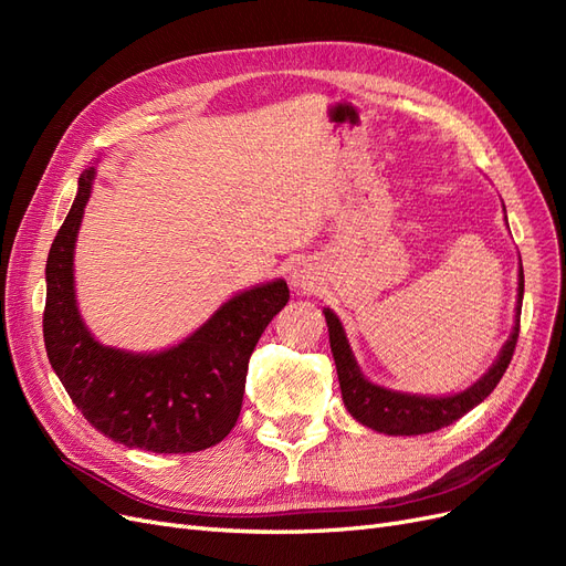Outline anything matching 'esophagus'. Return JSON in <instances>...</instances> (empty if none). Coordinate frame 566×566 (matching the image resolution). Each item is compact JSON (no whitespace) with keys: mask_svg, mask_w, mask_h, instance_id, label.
<instances>
[{"mask_svg":"<svg viewBox=\"0 0 566 566\" xmlns=\"http://www.w3.org/2000/svg\"><path fill=\"white\" fill-rule=\"evenodd\" d=\"M290 283H293L295 287H300V290H306L312 285V276H310V271H306L304 266H295L293 269V273H290Z\"/></svg>","mask_w":566,"mask_h":566,"instance_id":"1","label":"esophagus"}]
</instances>
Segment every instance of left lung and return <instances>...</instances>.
Wrapping results in <instances>:
<instances>
[{
	"mask_svg": "<svg viewBox=\"0 0 566 566\" xmlns=\"http://www.w3.org/2000/svg\"><path fill=\"white\" fill-rule=\"evenodd\" d=\"M505 210V205H503ZM507 221V217H505ZM522 297H524V271L520 260V279H517V306H515V325L512 333L505 339L495 361L491 368L468 389L455 394H443V397H434V394H410V391H397L382 385L370 382L356 364V356L349 347V339L345 328L333 310H323L325 323H328L331 335V352L337 366V380L342 389V401H345L352 418H356L361 424L370 427L375 432L391 434V437H413V434H427L437 432L441 427H447L462 418L474 406L482 403L489 394L501 382L503 373L510 366L512 352L517 345L520 335V314H522Z\"/></svg>",
	"mask_w": 566,
	"mask_h": 566,
	"instance_id": "1",
	"label": "left lung"
}]
</instances>
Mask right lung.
I'll return each instance as SVG.
<instances>
[{"instance_id": "1", "label": "right lung", "mask_w": 566, "mask_h": 566, "mask_svg": "<svg viewBox=\"0 0 566 566\" xmlns=\"http://www.w3.org/2000/svg\"><path fill=\"white\" fill-rule=\"evenodd\" d=\"M96 163L80 175L73 208L46 256L49 364L87 422L127 449H210L241 416L250 356L271 318L287 304V283L273 279L241 290L200 328L160 352H129L98 342L75 295V243Z\"/></svg>"}]
</instances>
